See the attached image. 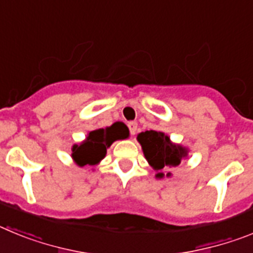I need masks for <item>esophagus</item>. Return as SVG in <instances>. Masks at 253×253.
Returning a JSON list of instances; mask_svg holds the SVG:
<instances>
[{
	"instance_id": "34e87169",
	"label": "esophagus",
	"mask_w": 253,
	"mask_h": 253,
	"mask_svg": "<svg viewBox=\"0 0 253 253\" xmlns=\"http://www.w3.org/2000/svg\"><path fill=\"white\" fill-rule=\"evenodd\" d=\"M128 126H129V130H130L131 135L137 133V129H138V124L135 122H129L128 123Z\"/></svg>"
}]
</instances>
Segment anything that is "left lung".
<instances>
[{"label": "left lung", "mask_w": 253, "mask_h": 253, "mask_svg": "<svg viewBox=\"0 0 253 253\" xmlns=\"http://www.w3.org/2000/svg\"><path fill=\"white\" fill-rule=\"evenodd\" d=\"M142 151L149 166L156 171V178H163V169L177 167L189 156V148L173 143L167 134L158 130H146L137 135ZM169 172L166 177H171Z\"/></svg>", "instance_id": "1"}]
</instances>
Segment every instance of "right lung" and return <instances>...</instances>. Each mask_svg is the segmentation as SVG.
I'll list each match as a JSON object with an SVG mask.
<instances>
[{
  "label": "right lung",
  "mask_w": 253,
  "mask_h": 253,
  "mask_svg": "<svg viewBox=\"0 0 253 253\" xmlns=\"http://www.w3.org/2000/svg\"><path fill=\"white\" fill-rule=\"evenodd\" d=\"M129 138V129L122 122L114 123L106 128L95 129L88 131L82 142L72 146L73 162L80 167L97 166L106 156V149L115 140H123Z\"/></svg>",
  "instance_id": "right-lung-1"
}]
</instances>
